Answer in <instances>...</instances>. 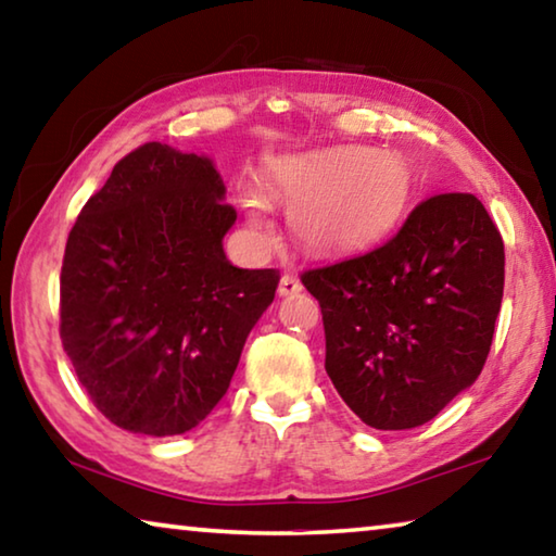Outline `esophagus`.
<instances>
[{"mask_svg":"<svg viewBox=\"0 0 556 556\" xmlns=\"http://www.w3.org/2000/svg\"><path fill=\"white\" fill-rule=\"evenodd\" d=\"M301 291V281L294 275H285L279 279V296H294Z\"/></svg>","mask_w":556,"mask_h":556,"instance_id":"obj_1","label":"esophagus"}]
</instances>
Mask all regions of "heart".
Masks as SVG:
<instances>
[{
	"instance_id": "b5f03b06",
	"label": "heart",
	"mask_w": 556,
	"mask_h": 556,
	"mask_svg": "<svg viewBox=\"0 0 556 556\" xmlns=\"http://www.w3.org/2000/svg\"><path fill=\"white\" fill-rule=\"evenodd\" d=\"M271 199L289 205V228L314 252L363 248L388 232L409 199V166L370 147H333L267 166ZM250 228L269 238V208L255 188L242 193Z\"/></svg>"
}]
</instances>
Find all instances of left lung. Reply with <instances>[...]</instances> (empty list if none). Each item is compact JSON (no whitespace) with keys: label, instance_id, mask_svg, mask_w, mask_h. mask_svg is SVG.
<instances>
[{"label":"left lung","instance_id":"left-lung-1","mask_svg":"<svg viewBox=\"0 0 556 556\" xmlns=\"http://www.w3.org/2000/svg\"><path fill=\"white\" fill-rule=\"evenodd\" d=\"M503 281L501 230L473 193L431 195L380 248L301 275L321 306L328 378L384 431L427 425L476 382Z\"/></svg>","mask_w":556,"mask_h":556}]
</instances>
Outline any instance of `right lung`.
Segmentation results:
<instances>
[{"label":"right lung","mask_w":556,"mask_h":556,"mask_svg":"<svg viewBox=\"0 0 556 556\" xmlns=\"http://www.w3.org/2000/svg\"><path fill=\"white\" fill-rule=\"evenodd\" d=\"M208 156L147 142L75 220L61 267V341L92 404L127 431L174 437L228 392L279 269L232 267V205Z\"/></svg>","instance_id":"obj_1"}]
</instances>
